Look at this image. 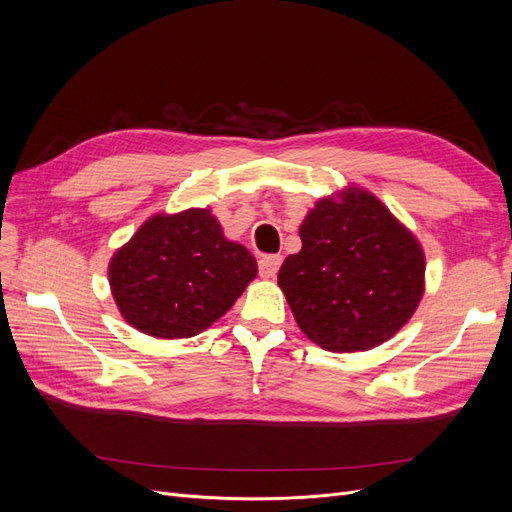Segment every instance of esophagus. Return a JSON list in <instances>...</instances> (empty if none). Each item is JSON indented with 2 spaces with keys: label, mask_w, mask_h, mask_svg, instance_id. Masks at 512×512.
I'll return each instance as SVG.
<instances>
[{
  "label": "esophagus",
  "mask_w": 512,
  "mask_h": 512,
  "mask_svg": "<svg viewBox=\"0 0 512 512\" xmlns=\"http://www.w3.org/2000/svg\"><path fill=\"white\" fill-rule=\"evenodd\" d=\"M280 265H282V256L280 254H269V256H262L258 260V271H260L262 277L271 280V277H275L277 271H280Z\"/></svg>",
  "instance_id": "obj_1"
}]
</instances>
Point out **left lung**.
I'll list each match as a JSON object with an SVG mask.
<instances>
[{
  "mask_svg": "<svg viewBox=\"0 0 512 512\" xmlns=\"http://www.w3.org/2000/svg\"><path fill=\"white\" fill-rule=\"evenodd\" d=\"M299 254L277 284L301 331L324 350H369L393 337L423 297L421 245L376 196L352 188L307 213Z\"/></svg>",
  "mask_w": 512,
  "mask_h": 512,
  "instance_id": "1",
  "label": "left lung"
}]
</instances>
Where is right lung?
<instances>
[{
    "instance_id": "add662e5",
    "label": "right lung",
    "mask_w": 512,
    "mask_h": 512,
    "mask_svg": "<svg viewBox=\"0 0 512 512\" xmlns=\"http://www.w3.org/2000/svg\"><path fill=\"white\" fill-rule=\"evenodd\" d=\"M258 273L241 243L226 241L209 209L153 215L108 267L113 297L132 327L192 337L224 316Z\"/></svg>"
}]
</instances>
